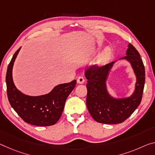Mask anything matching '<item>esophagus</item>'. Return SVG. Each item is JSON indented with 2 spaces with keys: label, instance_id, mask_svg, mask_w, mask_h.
<instances>
[{
  "label": "esophagus",
  "instance_id": "esophagus-1",
  "mask_svg": "<svg viewBox=\"0 0 155 155\" xmlns=\"http://www.w3.org/2000/svg\"><path fill=\"white\" fill-rule=\"evenodd\" d=\"M85 82V79L83 77H79L77 78V83H79V84H83Z\"/></svg>",
  "mask_w": 155,
  "mask_h": 155
}]
</instances>
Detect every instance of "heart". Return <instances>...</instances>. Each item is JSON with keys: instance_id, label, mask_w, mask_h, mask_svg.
Masks as SVG:
<instances>
[{"instance_id": "obj_1", "label": "heart", "mask_w": 155, "mask_h": 155, "mask_svg": "<svg viewBox=\"0 0 155 155\" xmlns=\"http://www.w3.org/2000/svg\"><path fill=\"white\" fill-rule=\"evenodd\" d=\"M110 54H111V51H110L109 49H106L104 52L101 54L99 56V57L97 58V61H96V63L99 65H105L109 61Z\"/></svg>"}]
</instances>
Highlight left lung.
<instances>
[{
  "label": "left lung",
  "instance_id": "1",
  "mask_svg": "<svg viewBox=\"0 0 155 155\" xmlns=\"http://www.w3.org/2000/svg\"><path fill=\"white\" fill-rule=\"evenodd\" d=\"M126 55L120 59L130 63L137 78L135 89L129 97H112L107 89L106 81L114 63L101 67L92 65L87 69L85 76L87 79L86 104L91 116L101 124H117L126 120L141 104L145 84V68L139 51L128 44Z\"/></svg>",
  "mask_w": 155,
  "mask_h": 155
}]
</instances>
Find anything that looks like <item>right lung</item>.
Returning a JSON list of instances; mask_svg holds the SVG:
<instances>
[{
  "label": "right lung",
  "mask_w": 155,
  "mask_h": 155,
  "mask_svg": "<svg viewBox=\"0 0 155 155\" xmlns=\"http://www.w3.org/2000/svg\"><path fill=\"white\" fill-rule=\"evenodd\" d=\"M17 50L9 63L6 74L7 97L9 104L25 122L38 126L54 125L62 114L65 101L75 87L77 81L59 84L48 94L32 97L22 93L16 87L12 78V69Z\"/></svg>",
  "instance_id": "obj_1"
}]
</instances>
